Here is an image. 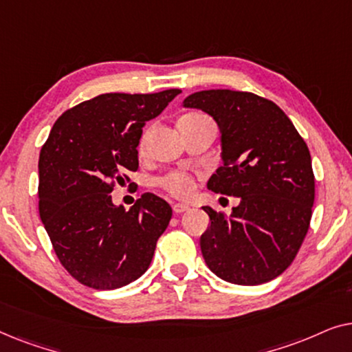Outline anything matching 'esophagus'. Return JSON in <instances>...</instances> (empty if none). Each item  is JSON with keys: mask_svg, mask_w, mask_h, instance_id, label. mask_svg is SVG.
<instances>
[{"mask_svg": "<svg viewBox=\"0 0 352 352\" xmlns=\"http://www.w3.org/2000/svg\"><path fill=\"white\" fill-rule=\"evenodd\" d=\"M189 205L186 204H175L173 205V211H175L176 214H181V213H186V211H189Z\"/></svg>", "mask_w": 352, "mask_h": 352, "instance_id": "esophagus-1", "label": "esophagus"}]
</instances>
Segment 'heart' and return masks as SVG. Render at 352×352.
<instances>
[{"label": "heart", "mask_w": 352, "mask_h": 352, "mask_svg": "<svg viewBox=\"0 0 352 352\" xmlns=\"http://www.w3.org/2000/svg\"><path fill=\"white\" fill-rule=\"evenodd\" d=\"M197 117H204V115L200 113H187L182 117L179 122H184V120H190V118H197ZM147 131L142 134L141 141H139V148L144 151L146 148V144H147ZM160 186L163 189H166L170 194L176 195V197H187L194 189V179H192V176L187 175V173H182V171H173V173H168L166 176H163L160 179Z\"/></svg>", "instance_id": "obj_1"}]
</instances>
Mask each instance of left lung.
<instances>
[{"label": "left lung", "mask_w": 352, "mask_h": 352, "mask_svg": "<svg viewBox=\"0 0 352 352\" xmlns=\"http://www.w3.org/2000/svg\"><path fill=\"white\" fill-rule=\"evenodd\" d=\"M221 131V165L208 181L216 194L239 197L228 218L210 206L200 248L206 266L237 285L266 283L295 259L309 229L316 184L311 153L285 112L243 91L208 89L187 96Z\"/></svg>", "instance_id": "8db88e82"}]
</instances>
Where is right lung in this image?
I'll use <instances>...</instances> for the list:
<instances>
[{"instance_id": "obj_1", "label": "right lung", "mask_w": 352, "mask_h": 352, "mask_svg": "<svg viewBox=\"0 0 352 352\" xmlns=\"http://www.w3.org/2000/svg\"><path fill=\"white\" fill-rule=\"evenodd\" d=\"M179 93L96 96L62 113L41 148L40 218L62 266L86 287H124L151 266L171 206L147 192L126 211L110 192L138 170L144 124Z\"/></svg>"}]
</instances>
